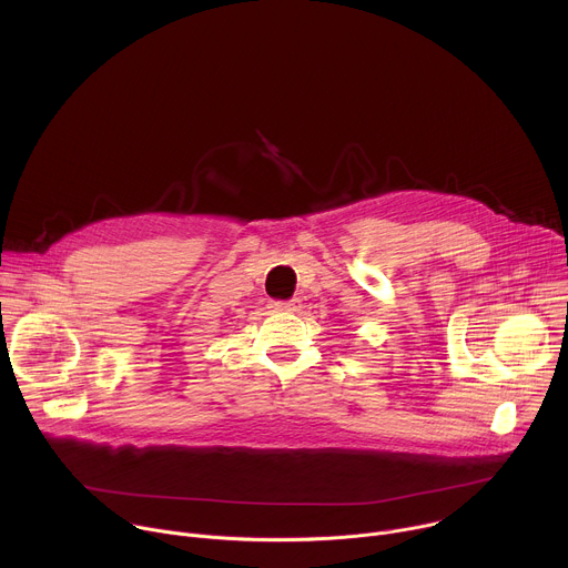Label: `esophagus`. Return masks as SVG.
<instances>
[{
	"label": "esophagus",
	"mask_w": 568,
	"mask_h": 568,
	"mask_svg": "<svg viewBox=\"0 0 568 568\" xmlns=\"http://www.w3.org/2000/svg\"><path fill=\"white\" fill-rule=\"evenodd\" d=\"M270 307L274 312H298L301 310V298H290V301H272Z\"/></svg>",
	"instance_id": "obj_1"
}]
</instances>
